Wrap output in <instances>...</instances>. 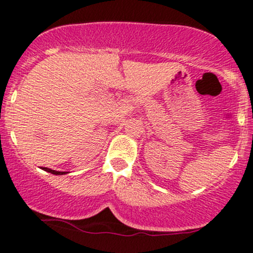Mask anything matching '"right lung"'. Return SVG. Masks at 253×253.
Listing matches in <instances>:
<instances>
[{
    "mask_svg": "<svg viewBox=\"0 0 253 253\" xmlns=\"http://www.w3.org/2000/svg\"><path fill=\"white\" fill-rule=\"evenodd\" d=\"M42 170L47 171V172H50V173H53V175H64V173H66V172H64V171H56V170L48 169V168H42Z\"/></svg>",
    "mask_w": 253,
    "mask_h": 253,
    "instance_id": "right-lung-1",
    "label": "right lung"
}]
</instances>
